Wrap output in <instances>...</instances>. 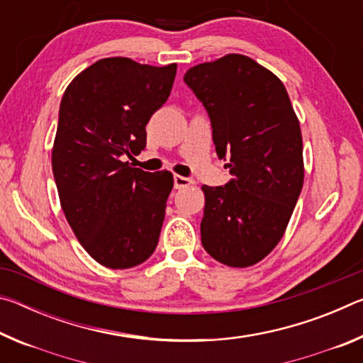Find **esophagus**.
Masks as SVG:
<instances>
[{"mask_svg": "<svg viewBox=\"0 0 363 363\" xmlns=\"http://www.w3.org/2000/svg\"><path fill=\"white\" fill-rule=\"evenodd\" d=\"M192 184V181L189 179L186 176H181V174H174V187L176 189H182V187H187Z\"/></svg>", "mask_w": 363, "mask_h": 363, "instance_id": "34e87169", "label": "esophagus"}]
</instances>
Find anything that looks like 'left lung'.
Wrapping results in <instances>:
<instances>
[{
	"label": "left lung",
	"instance_id": "left-lung-1",
	"mask_svg": "<svg viewBox=\"0 0 363 363\" xmlns=\"http://www.w3.org/2000/svg\"><path fill=\"white\" fill-rule=\"evenodd\" d=\"M184 82L208 110L232 174L225 186L201 187V245L225 266H255L281 240L303 189L299 120L279 77L242 54L195 65Z\"/></svg>",
	"mask_w": 363,
	"mask_h": 363
}]
</instances>
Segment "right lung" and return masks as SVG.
Wrapping results in <instances>:
<instances>
[{
  "mask_svg": "<svg viewBox=\"0 0 363 363\" xmlns=\"http://www.w3.org/2000/svg\"><path fill=\"white\" fill-rule=\"evenodd\" d=\"M176 69L101 59L60 101L52 145L60 206L82 247L108 269L139 266L157 248L173 174L133 168L123 157L145 147V126L167 102Z\"/></svg>",
  "mask_w": 363,
  "mask_h": 363,
  "instance_id": "obj_1",
  "label": "right lung"
}]
</instances>
